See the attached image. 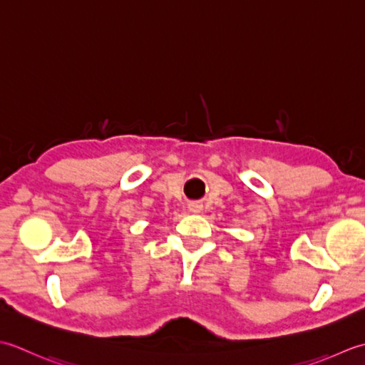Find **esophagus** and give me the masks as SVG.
Masks as SVG:
<instances>
[{
  "label": "esophagus",
  "instance_id": "obj_1",
  "mask_svg": "<svg viewBox=\"0 0 365 365\" xmlns=\"http://www.w3.org/2000/svg\"><path fill=\"white\" fill-rule=\"evenodd\" d=\"M189 211H190V212H193V214L202 212V205H198V203H190V205H189Z\"/></svg>",
  "mask_w": 365,
  "mask_h": 365
}]
</instances>
